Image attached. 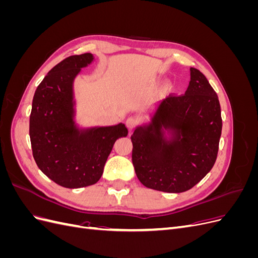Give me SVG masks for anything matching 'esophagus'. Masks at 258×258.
Here are the masks:
<instances>
[{
	"instance_id": "1",
	"label": "esophagus",
	"mask_w": 258,
	"mask_h": 258,
	"mask_svg": "<svg viewBox=\"0 0 258 258\" xmlns=\"http://www.w3.org/2000/svg\"><path fill=\"white\" fill-rule=\"evenodd\" d=\"M137 123H138V121L136 118H134V117H129V118H127V120H126V126L130 131L135 129Z\"/></svg>"
}]
</instances>
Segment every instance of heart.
Segmentation results:
<instances>
[{
	"instance_id": "b5f03b06",
	"label": "heart",
	"mask_w": 258,
	"mask_h": 258,
	"mask_svg": "<svg viewBox=\"0 0 258 258\" xmlns=\"http://www.w3.org/2000/svg\"><path fill=\"white\" fill-rule=\"evenodd\" d=\"M168 87H170V85H169V84H168Z\"/></svg>"
}]
</instances>
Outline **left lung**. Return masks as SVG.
Masks as SVG:
<instances>
[{"mask_svg": "<svg viewBox=\"0 0 258 258\" xmlns=\"http://www.w3.org/2000/svg\"><path fill=\"white\" fill-rule=\"evenodd\" d=\"M220 101L207 77L190 68L185 95L155 104L131 137L132 163L147 188L183 192L213 168L222 135Z\"/></svg>", "mask_w": 258, "mask_h": 258, "instance_id": "left-lung-1", "label": "left lung"}]
</instances>
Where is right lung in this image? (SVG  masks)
<instances>
[{"instance_id": "obj_1", "label": "right lung", "mask_w": 258, "mask_h": 258, "mask_svg": "<svg viewBox=\"0 0 258 258\" xmlns=\"http://www.w3.org/2000/svg\"><path fill=\"white\" fill-rule=\"evenodd\" d=\"M95 61L87 52L53 67L35 90L30 115V139L37 167L67 188L96 184L117 140L127 137L124 123L81 126L76 120L74 82Z\"/></svg>"}]
</instances>
